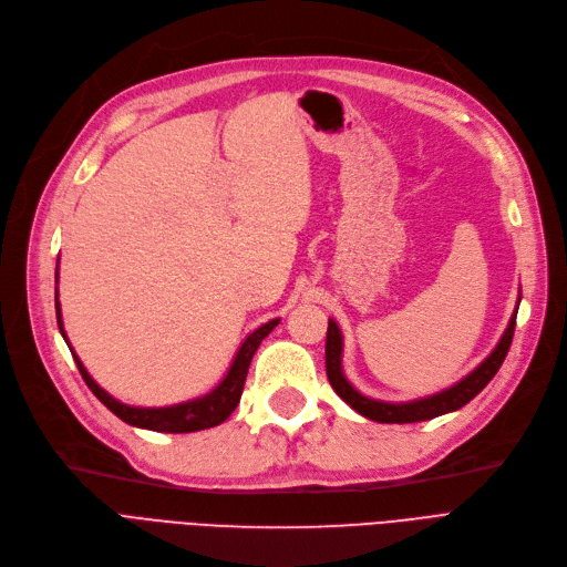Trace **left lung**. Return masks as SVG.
<instances>
[{
	"label": "left lung",
	"mask_w": 567,
	"mask_h": 567,
	"mask_svg": "<svg viewBox=\"0 0 567 567\" xmlns=\"http://www.w3.org/2000/svg\"><path fill=\"white\" fill-rule=\"evenodd\" d=\"M516 309L512 313L507 330L501 337V342H497V347L488 353V358L482 362V365L474 368L465 379L454 383L451 389H444L435 395H427V398L412 400V402L372 400V398H365L362 393H358L351 386L342 372V330H339V326L330 319L328 337H326V372L330 379V386L347 404H351V410H355L358 414H362L365 419H372L377 423H416V421H427V419H435V416H442L449 412H456L474 395L482 393L486 389V383L495 377V372L501 370L503 360L509 351L512 337H514Z\"/></svg>",
	"instance_id": "1"
}]
</instances>
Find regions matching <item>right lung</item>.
Instances as JSON below:
<instances>
[{
    "mask_svg": "<svg viewBox=\"0 0 567 567\" xmlns=\"http://www.w3.org/2000/svg\"><path fill=\"white\" fill-rule=\"evenodd\" d=\"M55 311H58V326L60 332L64 337V342L70 344V339L64 334L62 328V316H60V302H58V290H55ZM279 326V319L262 323L258 330H254L244 339V344L239 347L233 365L225 374V379L218 383V386L202 395L197 400H188L181 404H172V406H130L125 402H118L113 395H109L104 389L97 386V381L87 374V370L83 368V362L79 360V355L72 351L76 368L83 377V381L87 383V389L95 393V398L106 406L109 412L116 414L121 421L137 425V427H146V430H155V433H195V430H205V427H214L218 423H223L228 419L235 406L239 404L241 391H244V381L248 374V365H251V358L258 351L262 339Z\"/></svg>",
    "mask_w": 567,
    "mask_h": 567,
    "instance_id": "right-lung-1",
    "label": "right lung"
}]
</instances>
